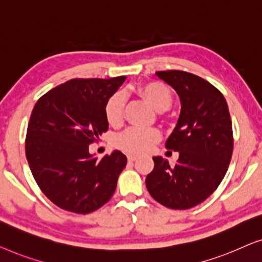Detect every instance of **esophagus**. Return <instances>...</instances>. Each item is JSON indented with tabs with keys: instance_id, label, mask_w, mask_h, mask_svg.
Wrapping results in <instances>:
<instances>
[{
	"instance_id": "esophagus-1",
	"label": "esophagus",
	"mask_w": 262,
	"mask_h": 262,
	"mask_svg": "<svg viewBox=\"0 0 262 262\" xmlns=\"http://www.w3.org/2000/svg\"><path fill=\"white\" fill-rule=\"evenodd\" d=\"M127 159H128V161H129V163H133V161H135L136 159H138V157L134 156V154H128Z\"/></svg>"
}]
</instances>
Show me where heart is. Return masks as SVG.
Returning a JSON list of instances; mask_svg holds the SVG:
<instances>
[{
  "mask_svg": "<svg viewBox=\"0 0 262 262\" xmlns=\"http://www.w3.org/2000/svg\"><path fill=\"white\" fill-rule=\"evenodd\" d=\"M141 97L158 113H163L172 105L173 97L167 86L159 82L141 83L135 89ZM124 97L116 93L106 99L104 115L109 124L117 126L123 116ZM160 140V134L154 129H128L116 139V147L130 154H145Z\"/></svg>",
  "mask_w": 262,
  "mask_h": 262,
  "instance_id": "obj_1",
  "label": "heart"
}]
</instances>
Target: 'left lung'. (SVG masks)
<instances>
[{"mask_svg":"<svg viewBox=\"0 0 262 262\" xmlns=\"http://www.w3.org/2000/svg\"><path fill=\"white\" fill-rule=\"evenodd\" d=\"M156 75L178 94L182 109L167 149L179 152L174 166L153 157L146 186L169 209L185 210L204 202L226 176L233 154V127L226 98L205 79L168 70Z\"/></svg>","mask_w":262,"mask_h":262,"instance_id":"8db88e82","label":"left lung"}]
</instances>
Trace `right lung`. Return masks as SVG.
<instances>
[{
    "instance_id": "add662e5",
    "label": "right lung",
    "mask_w": 262,
    "mask_h": 262,
    "mask_svg": "<svg viewBox=\"0 0 262 262\" xmlns=\"http://www.w3.org/2000/svg\"><path fill=\"white\" fill-rule=\"evenodd\" d=\"M126 77L71 79L40 97L26 136V158L36 184L59 208L89 213L115 192L127 158L114 150L98 160L89 145L108 130L106 99Z\"/></svg>"
}]
</instances>
